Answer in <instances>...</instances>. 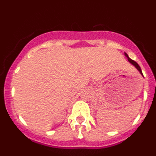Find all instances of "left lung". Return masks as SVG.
I'll list each match as a JSON object with an SVG mask.
<instances>
[{
	"label": "left lung",
	"instance_id": "8db88e82",
	"mask_svg": "<svg viewBox=\"0 0 156 156\" xmlns=\"http://www.w3.org/2000/svg\"><path fill=\"white\" fill-rule=\"evenodd\" d=\"M124 54H125V55H126V57L127 58L128 61H129V62L131 63V64L133 65V66H134L135 68H136V69H137V70H138V71H139V73H140L141 74V75L143 76L142 71H141V69H140V66H139V65L137 64V63L136 62H135V61H133V60H132L131 58H129V56H128V55H127V54H126V53H124Z\"/></svg>",
	"mask_w": 156,
	"mask_h": 156
}]
</instances>
